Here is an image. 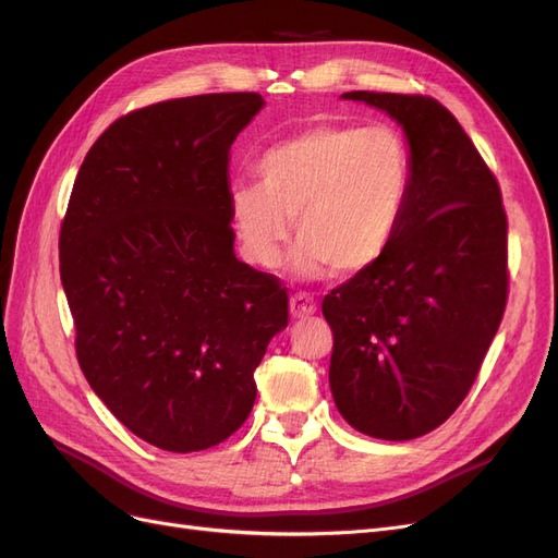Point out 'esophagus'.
<instances>
[{"label": "esophagus", "instance_id": "34e87169", "mask_svg": "<svg viewBox=\"0 0 558 558\" xmlns=\"http://www.w3.org/2000/svg\"><path fill=\"white\" fill-rule=\"evenodd\" d=\"M291 314L293 318H307L316 314V300L310 293H295L291 298Z\"/></svg>", "mask_w": 558, "mask_h": 558}]
</instances>
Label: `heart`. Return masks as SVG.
Segmentation results:
<instances>
[{"mask_svg": "<svg viewBox=\"0 0 558 558\" xmlns=\"http://www.w3.org/2000/svg\"><path fill=\"white\" fill-rule=\"evenodd\" d=\"M258 183L230 191V218L251 263L281 260L295 218V272L373 269L393 246L412 189L410 148L391 128L314 125L263 150Z\"/></svg>", "mask_w": 558, "mask_h": 558, "instance_id": "1", "label": "heart"}]
</instances>
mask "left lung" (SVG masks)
Returning <instances> with one entry per match:
<instances>
[{
	"mask_svg": "<svg viewBox=\"0 0 558 558\" xmlns=\"http://www.w3.org/2000/svg\"><path fill=\"white\" fill-rule=\"evenodd\" d=\"M386 111L410 142L412 189L393 246L324 298L330 391L349 424L414 440L456 412L508 305L500 185L453 113L428 95L344 93Z\"/></svg>",
	"mask_w": 558,
	"mask_h": 558,
	"instance_id": "obj_1",
	"label": "left lung"
}]
</instances>
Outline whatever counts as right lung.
Returning a JSON list of instances; mask_svg holds the SVG:
<instances>
[{"mask_svg": "<svg viewBox=\"0 0 558 558\" xmlns=\"http://www.w3.org/2000/svg\"><path fill=\"white\" fill-rule=\"evenodd\" d=\"M258 93L167 99L113 121L76 174L60 279L76 359L125 428L165 451H202L256 402L289 291L232 251L228 154Z\"/></svg>", "mask_w": 558, "mask_h": 558, "instance_id": "1", "label": "right lung"}]
</instances>
